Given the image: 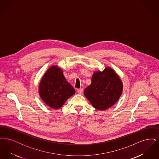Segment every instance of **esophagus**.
<instances>
[{
  "instance_id": "34e87169",
  "label": "esophagus",
  "mask_w": 159,
  "mask_h": 159,
  "mask_svg": "<svg viewBox=\"0 0 159 159\" xmlns=\"http://www.w3.org/2000/svg\"><path fill=\"white\" fill-rule=\"evenodd\" d=\"M77 92H78L79 94L82 93V92H83V89H82V88H81V89H77Z\"/></svg>"
}]
</instances>
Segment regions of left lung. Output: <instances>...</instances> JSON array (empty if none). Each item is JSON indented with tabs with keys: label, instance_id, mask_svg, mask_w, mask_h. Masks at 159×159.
I'll list each match as a JSON object with an SVG mask.
<instances>
[{
	"label": "left lung",
	"instance_id": "1",
	"mask_svg": "<svg viewBox=\"0 0 159 159\" xmlns=\"http://www.w3.org/2000/svg\"><path fill=\"white\" fill-rule=\"evenodd\" d=\"M120 78L113 69L106 67L102 71H95L90 85L84 94L95 108L103 111L114 105L123 91Z\"/></svg>",
	"mask_w": 159,
	"mask_h": 159
}]
</instances>
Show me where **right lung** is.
Returning a JSON list of instances; mask_svg holds the SVG:
<instances>
[{"mask_svg": "<svg viewBox=\"0 0 159 159\" xmlns=\"http://www.w3.org/2000/svg\"><path fill=\"white\" fill-rule=\"evenodd\" d=\"M75 92L73 87L66 80L63 71L57 66L47 70L39 86L40 98L53 109L61 108Z\"/></svg>", "mask_w": 159, "mask_h": 159, "instance_id": "add662e5", "label": "right lung"}]
</instances>
